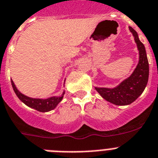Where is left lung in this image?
I'll return each mask as SVG.
<instances>
[{"instance_id":"1","label":"left lung","mask_w":158,"mask_h":158,"mask_svg":"<svg viewBox=\"0 0 158 158\" xmlns=\"http://www.w3.org/2000/svg\"><path fill=\"white\" fill-rule=\"evenodd\" d=\"M130 31L134 36L139 51V62L130 75L114 88L95 87L104 99L117 106H126L132 103L145 90L149 79V62L145 46L140 41L137 31L130 27Z\"/></svg>"}]
</instances>
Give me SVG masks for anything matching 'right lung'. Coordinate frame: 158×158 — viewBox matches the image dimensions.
<instances>
[{
  "label": "right lung",
  "mask_w": 158,
  "mask_h": 158,
  "mask_svg": "<svg viewBox=\"0 0 158 158\" xmlns=\"http://www.w3.org/2000/svg\"><path fill=\"white\" fill-rule=\"evenodd\" d=\"M11 83H12V86H13V88L14 90V92L16 93V94L17 95L19 99L21 102H24L25 105L28 106H29L31 108H33V109L36 110H38L40 112H48L52 110L55 109L56 107V106L61 102V100L63 99V97H64V92L60 97L53 96V97H51V98H47V99L32 98L21 94L17 90V88L16 87V86H15L14 83H13V81L12 79H11Z\"/></svg>",
  "instance_id": "obj_1"
}]
</instances>
